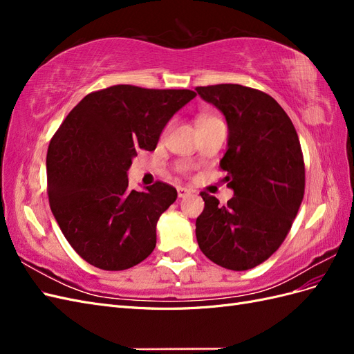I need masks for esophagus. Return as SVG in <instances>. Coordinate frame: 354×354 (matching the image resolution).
Returning <instances> with one entry per match:
<instances>
[{
	"instance_id": "esophagus-1",
	"label": "esophagus",
	"mask_w": 354,
	"mask_h": 354,
	"mask_svg": "<svg viewBox=\"0 0 354 354\" xmlns=\"http://www.w3.org/2000/svg\"><path fill=\"white\" fill-rule=\"evenodd\" d=\"M177 194H178V198H186L192 194V190L186 187H177Z\"/></svg>"
}]
</instances>
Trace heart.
<instances>
[{
	"label": "heart",
	"instance_id": "obj_1",
	"mask_svg": "<svg viewBox=\"0 0 354 354\" xmlns=\"http://www.w3.org/2000/svg\"><path fill=\"white\" fill-rule=\"evenodd\" d=\"M209 120H217V118H211V116H202V118H201V122H205V121H209ZM201 122H199V124H201ZM167 130H168V127H167ZM167 130H165V131H167Z\"/></svg>",
	"mask_w": 354,
	"mask_h": 354
}]
</instances>
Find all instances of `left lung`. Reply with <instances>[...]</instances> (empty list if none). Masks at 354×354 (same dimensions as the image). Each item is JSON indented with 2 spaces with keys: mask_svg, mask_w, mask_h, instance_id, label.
<instances>
[{
  "mask_svg": "<svg viewBox=\"0 0 354 354\" xmlns=\"http://www.w3.org/2000/svg\"><path fill=\"white\" fill-rule=\"evenodd\" d=\"M226 116L227 151L220 160L234 196L227 205L201 192V251L224 269L248 270L277 251L304 196L306 168L292 121L272 95L239 84L195 88Z\"/></svg>",
  "mask_w": 354,
  "mask_h": 354,
  "instance_id": "left-lung-1",
  "label": "left lung"
}]
</instances>
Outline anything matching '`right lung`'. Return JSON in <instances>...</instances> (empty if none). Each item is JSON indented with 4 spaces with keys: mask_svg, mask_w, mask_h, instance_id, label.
<instances>
[{
    "mask_svg": "<svg viewBox=\"0 0 354 354\" xmlns=\"http://www.w3.org/2000/svg\"><path fill=\"white\" fill-rule=\"evenodd\" d=\"M195 95L112 85L85 95L53 136L50 208L75 252L91 266L125 270L155 250L156 223L177 190L164 181L130 190L127 171L140 149L155 151L169 118Z\"/></svg>",
    "mask_w": 354,
    "mask_h": 354,
    "instance_id": "obj_1",
    "label": "right lung"
}]
</instances>
